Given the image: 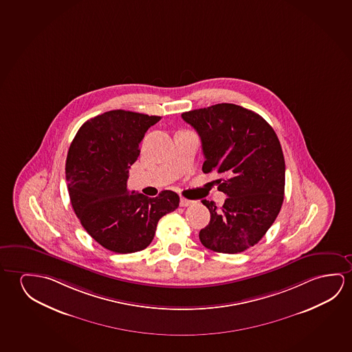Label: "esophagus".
<instances>
[{
    "instance_id": "obj_1",
    "label": "esophagus",
    "mask_w": 352,
    "mask_h": 352,
    "mask_svg": "<svg viewBox=\"0 0 352 352\" xmlns=\"http://www.w3.org/2000/svg\"><path fill=\"white\" fill-rule=\"evenodd\" d=\"M194 204V201L188 200V199H185V197H182L180 199V206L182 207H188V206L192 205Z\"/></svg>"
}]
</instances>
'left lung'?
Masks as SVG:
<instances>
[{
  "label": "left lung",
  "instance_id": "left-lung-1",
  "mask_svg": "<svg viewBox=\"0 0 352 352\" xmlns=\"http://www.w3.org/2000/svg\"><path fill=\"white\" fill-rule=\"evenodd\" d=\"M182 118L200 136L204 173L229 175L218 185L228 196L221 208L202 200L211 221L200 230L201 243L221 254L243 252L263 238L284 200L285 161L276 131L260 114L233 103L189 111Z\"/></svg>",
  "mask_w": 352,
  "mask_h": 352
}]
</instances>
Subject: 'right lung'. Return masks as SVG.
<instances>
[{
    "mask_svg": "<svg viewBox=\"0 0 352 352\" xmlns=\"http://www.w3.org/2000/svg\"><path fill=\"white\" fill-rule=\"evenodd\" d=\"M160 119L123 109L104 112L81 125L68 151L72 207L89 235L117 254L146 249L158 221L178 208V194L170 190L147 197L126 189L141 140Z\"/></svg>",
    "mask_w": 352,
    "mask_h": 352,
    "instance_id": "obj_1",
    "label": "right lung"
}]
</instances>
